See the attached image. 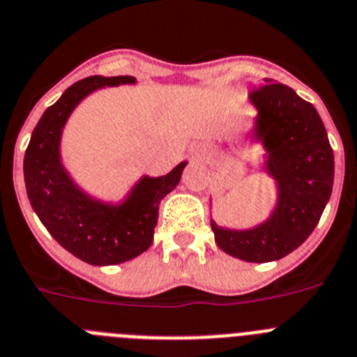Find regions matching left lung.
Returning <instances> with one entry per match:
<instances>
[{
  "label": "left lung",
  "instance_id": "8db88e82",
  "mask_svg": "<svg viewBox=\"0 0 357 357\" xmlns=\"http://www.w3.org/2000/svg\"><path fill=\"white\" fill-rule=\"evenodd\" d=\"M258 108L255 137L268 151L266 169L278 179L279 204L271 220L249 231L218 227L215 242L233 258L252 263L281 259L313 233L333 192L335 155L319 112L294 89L265 79L250 91Z\"/></svg>",
  "mask_w": 357,
  "mask_h": 357
}]
</instances>
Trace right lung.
<instances>
[{
  "label": "right lung",
  "instance_id": "add662e5",
  "mask_svg": "<svg viewBox=\"0 0 357 357\" xmlns=\"http://www.w3.org/2000/svg\"><path fill=\"white\" fill-rule=\"evenodd\" d=\"M135 83L133 76H89L51 105L24 153V183L31 208L63 249L91 265H115L142 255L153 243L160 201L179 183L186 162L162 178H144L123 206L112 208L79 192L59 155L60 133L75 107L99 86Z\"/></svg>",
  "mask_w": 357,
  "mask_h": 357
}]
</instances>
